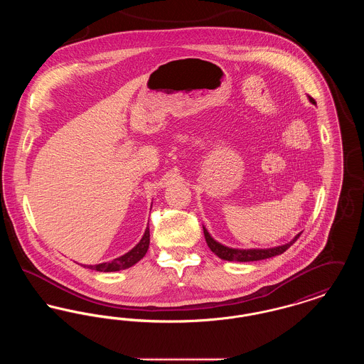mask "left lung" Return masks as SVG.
<instances>
[{"instance_id":"obj_1","label":"left lung","mask_w":364,"mask_h":364,"mask_svg":"<svg viewBox=\"0 0 364 364\" xmlns=\"http://www.w3.org/2000/svg\"><path fill=\"white\" fill-rule=\"evenodd\" d=\"M310 102L315 104V101L312 100L311 97H309ZM203 233H205V239L208 242V248L221 259L229 260V262H254V260H262L267 259V258H272V257H276L279 255L282 252H285L292 244H294L299 236L296 235L294 239L287 244H282V245H277V247H272V248H247V250H242V248H232V247H226L224 244L214 240L210 233L208 232V229L203 226Z\"/></svg>"}]
</instances>
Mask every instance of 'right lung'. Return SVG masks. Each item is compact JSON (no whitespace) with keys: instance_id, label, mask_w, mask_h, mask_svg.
Wrapping results in <instances>:
<instances>
[{"instance_id":"obj_1","label":"right lung","mask_w":364,"mask_h":364,"mask_svg":"<svg viewBox=\"0 0 364 364\" xmlns=\"http://www.w3.org/2000/svg\"><path fill=\"white\" fill-rule=\"evenodd\" d=\"M150 245V229L149 225L144 230L143 237L140 239V242L127 254H124L122 257L112 260V262H104V263H98V264H82L87 269L91 270H97V272H104V273H109V272H119V270H124L128 269L131 266H134L135 263H138L139 260L141 259Z\"/></svg>"}]
</instances>
